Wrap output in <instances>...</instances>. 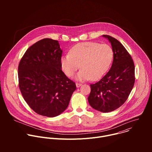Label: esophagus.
Instances as JSON below:
<instances>
[{
	"label": "esophagus",
	"mask_w": 152,
	"mask_h": 152,
	"mask_svg": "<svg viewBox=\"0 0 152 152\" xmlns=\"http://www.w3.org/2000/svg\"><path fill=\"white\" fill-rule=\"evenodd\" d=\"M76 86H77V88H79V87H80V86L82 85V83H76Z\"/></svg>",
	"instance_id": "obj_1"
}]
</instances>
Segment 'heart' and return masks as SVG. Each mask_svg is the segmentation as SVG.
<instances>
[{"label":"heart","mask_w":152,"mask_h":152,"mask_svg":"<svg viewBox=\"0 0 152 152\" xmlns=\"http://www.w3.org/2000/svg\"><path fill=\"white\" fill-rule=\"evenodd\" d=\"M114 56L112 48L107 44L85 42L74 46L70 53L61 58L62 69L68 77H72L79 69L76 79L78 80L101 78L110 69Z\"/></svg>","instance_id":"1"}]
</instances>
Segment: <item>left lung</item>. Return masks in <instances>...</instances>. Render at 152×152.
<instances>
[{
  "mask_svg": "<svg viewBox=\"0 0 152 152\" xmlns=\"http://www.w3.org/2000/svg\"><path fill=\"white\" fill-rule=\"evenodd\" d=\"M111 42L114 53L112 66L99 82L91 84L88 102L94 109L110 113L120 107L127 99L135 83L134 61L117 39L102 35Z\"/></svg>",
  "mask_w": 152,
  "mask_h": 152,
  "instance_id": "8db88e82",
  "label": "left lung"
}]
</instances>
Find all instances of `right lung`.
<instances>
[{
  "mask_svg": "<svg viewBox=\"0 0 152 152\" xmlns=\"http://www.w3.org/2000/svg\"><path fill=\"white\" fill-rule=\"evenodd\" d=\"M62 50L57 40L41 39L21 58L18 67L21 93L39 115L54 117L68 107L76 83L61 70Z\"/></svg>",
  "mask_w": 152,
  "mask_h": 152,
  "instance_id": "right-lung-1",
  "label": "right lung"
}]
</instances>
